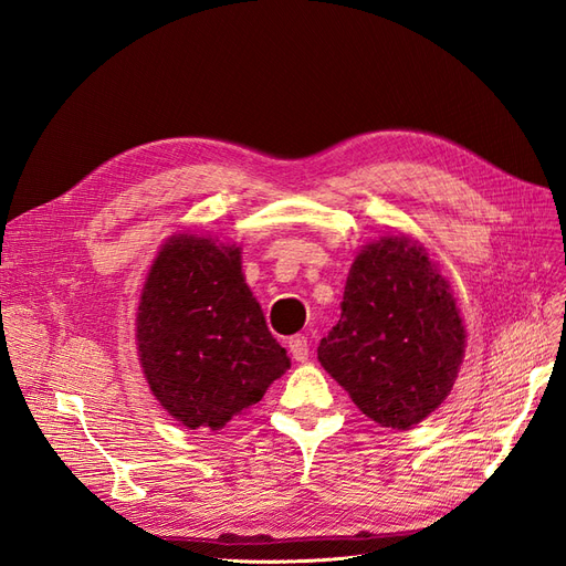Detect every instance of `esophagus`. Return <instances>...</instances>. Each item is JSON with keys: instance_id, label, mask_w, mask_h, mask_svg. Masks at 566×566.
Segmentation results:
<instances>
[{"instance_id": "esophagus-1", "label": "esophagus", "mask_w": 566, "mask_h": 566, "mask_svg": "<svg viewBox=\"0 0 566 566\" xmlns=\"http://www.w3.org/2000/svg\"><path fill=\"white\" fill-rule=\"evenodd\" d=\"M287 347H290V354H293L295 361H300V364L310 361V354H312V352H310V339H306L304 335H295V337H290Z\"/></svg>"}]
</instances>
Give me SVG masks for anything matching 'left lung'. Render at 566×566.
<instances>
[{
	"label": "left lung",
	"mask_w": 566,
	"mask_h": 566,
	"mask_svg": "<svg viewBox=\"0 0 566 566\" xmlns=\"http://www.w3.org/2000/svg\"><path fill=\"white\" fill-rule=\"evenodd\" d=\"M339 306L318 361L358 410L391 430H410L434 413L458 378L465 325L424 248L406 235L366 245Z\"/></svg>",
	"instance_id": "left-lung-1"
}]
</instances>
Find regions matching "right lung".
I'll use <instances>...</instances> for the list:
<instances>
[{
    "instance_id": "obj_1",
    "label": "right lung",
    "mask_w": 566,
    "mask_h": 566,
    "mask_svg": "<svg viewBox=\"0 0 566 566\" xmlns=\"http://www.w3.org/2000/svg\"><path fill=\"white\" fill-rule=\"evenodd\" d=\"M136 349L160 406L188 430L217 432L290 368L241 269V248L177 233L153 262Z\"/></svg>"
}]
</instances>
